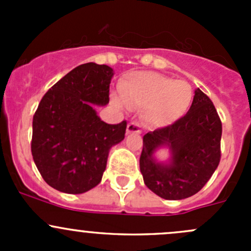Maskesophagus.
<instances>
[{
  "mask_svg": "<svg viewBox=\"0 0 251 251\" xmlns=\"http://www.w3.org/2000/svg\"><path fill=\"white\" fill-rule=\"evenodd\" d=\"M126 132L140 135V133L142 132L141 125H140V124H137V123H130L127 125V128H126Z\"/></svg>",
  "mask_w": 251,
  "mask_h": 251,
  "instance_id": "esophagus-1",
  "label": "esophagus"
}]
</instances>
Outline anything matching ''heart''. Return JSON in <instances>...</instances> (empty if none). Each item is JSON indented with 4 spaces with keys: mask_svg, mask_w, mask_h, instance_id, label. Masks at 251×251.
<instances>
[{
    "mask_svg": "<svg viewBox=\"0 0 251 251\" xmlns=\"http://www.w3.org/2000/svg\"><path fill=\"white\" fill-rule=\"evenodd\" d=\"M118 104L142 108V118L149 125L166 127L178 120L191 105L193 90L186 81L153 72H136L126 75L119 82Z\"/></svg>",
    "mask_w": 251,
    "mask_h": 251,
    "instance_id": "1",
    "label": "heart"
}]
</instances>
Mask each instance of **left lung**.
<instances>
[{"instance_id":"obj_1","label":"left lung","mask_w":251,"mask_h":251,"mask_svg":"<svg viewBox=\"0 0 251 251\" xmlns=\"http://www.w3.org/2000/svg\"><path fill=\"white\" fill-rule=\"evenodd\" d=\"M221 135L222 124L214 104L197 88L186 115L143 136L140 169L144 184L168 201L198 193L219 166ZM163 148L169 149V159L164 162L156 158Z\"/></svg>"}]
</instances>
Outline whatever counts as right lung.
<instances>
[{"label": "right lung", "mask_w": 251, "mask_h": 251, "mask_svg": "<svg viewBox=\"0 0 251 251\" xmlns=\"http://www.w3.org/2000/svg\"><path fill=\"white\" fill-rule=\"evenodd\" d=\"M114 70L86 63L47 91L32 119L35 165L52 188L81 194L102 181L111 147L125 138L126 121L110 125L93 105L109 103Z\"/></svg>", "instance_id": "add662e5"}]
</instances>
